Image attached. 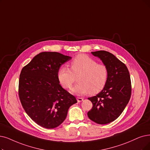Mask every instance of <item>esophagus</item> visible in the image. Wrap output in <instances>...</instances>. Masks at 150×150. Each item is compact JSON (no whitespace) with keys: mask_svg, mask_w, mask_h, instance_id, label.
Returning <instances> with one entry per match:
<instances>
[{"mask_svg":"<svg viewBox=\"0 0 150 150\" xmlns=\"http://www.w3.org/2000/svg\"><path fill=\"white\" fill-rule=\"evenodd\" d=\"M77 101H78V102H81L83 100V99L82 98H81V97H77Z\"/></svg>","mask_w":150,"mask_h":150,"instance_id":"34e87169","label":"esophagus"}]
</instances>
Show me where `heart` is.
<instances>
[{
	"label": "heart",
	"mask_w": 150,
	"mask_h": 150,
	"mask_svg": "<svg viewBox=\"0 0 150 150\" xmlns=\"http://www.w3.org/2000/svg\"><path fill=\"white\" fill-rule=\"evenodd\" d=\"M71 69L62 67L58 72V79L65 88H69L78 77L79 83L71 88L72 93L95 95L105 87L108 79V69L102 63L98 62L84 54L76 56L70 63Z\"/></svg>",
	"instance_id": "b5f03b06"
}]
</instances>
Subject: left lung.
<instances>
[{"instance_id":"1","label":"left lung","mask_w":150,"mask_h":150,"mask_svg":"<svg viewBox=\"0 0 150 150\" xmlns=\"http://www.w3.org/2000/svg\"><path fill=\"white\" fill-rule=\"evenodd\" d=\"M108 69L105 87L96 96L88 98L92 108L87 112L88 118L99 124L112 122L121 115L131 96V81L126 66L112 53L105 50L91 52Z\"/></svg>"}]
</instances>
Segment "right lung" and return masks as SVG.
<instances>
[{
    "label": "right lung",
    "mask_w": 150,
    "mask_h": 150,
    "mask_svg": "<svg viewBox=\"0 0 150 150\" xmlns=\"http://www.w3.org/2000/svg\"><path fill=\"white\" fill-rule=\"evenodd\" d=\"M71 59L58 52H42L21 71V103L27 115L41 127L59 126L67 117L69 108L77 103L76 97L62 88L58 79L61 66Z\"/></svg>",
    "instance_id": "add662e5"
}]
</instances>
